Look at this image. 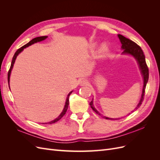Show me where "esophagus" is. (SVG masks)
<instances>
[{
    "instance_id": "obj_1",
    "label": "esophagus",
    "mask_w": 160,
    "mask_h": 160,
    "mask_svg": "<svg viewBox=\"0 0 160 160\" xmlns=\"http://www.w3.org/2000/svg\"><path fill=\"white\" fill-rule=\"evenodd\" d=\"M80 83H81V85H86L88 84V80H86V79H83L82 81H81Z\"/></svg>"
}]
</instances>
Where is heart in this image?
I'll list each match as a JSON object with an SVG mask.
<instances>
[{
	"label": "heart",
	"instance_id": "obj_1",
	"mask_svg": "<svg viewBox=\"0 0 160 160\" xmlns=\"http://www.w3.org/2000/svg\"><path fill=\"white\" fill-rule=\"evenodd\" d=\"M99 50H100V52H101L105 53V52H107V51H108V46L106 45L105 44H103L101 46Z\"/></svg>",
	"mask_w": 160,
	"mask_h": 160
}]
</instances>
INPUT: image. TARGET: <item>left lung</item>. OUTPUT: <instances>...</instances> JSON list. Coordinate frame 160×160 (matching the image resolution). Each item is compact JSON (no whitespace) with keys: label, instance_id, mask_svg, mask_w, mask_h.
I'll use <instances>...</instances> for the list:
<instances>
[{"label":"left lung","instance_id":"left-lung-1","mask_svg":"<svg viewBox=\"0 0 160 160\" xmlns=\"http://www.w3.org/2000/svg\"><path fill=\"white\" fill-rule=\"evenodd\" d=\"M118 37L119 38L121 42H122V49H123V51L122 53L123 54L132 55L135 58V59H136V60L138 62V64L139 65V68H140V69H141L142 74L143 77V88L142 95L141 99H140V101H139V103H138L136 108L135 109H137L140 107V105H142L143 101V99H144L145 89H146V87L147 83L148 81V79H149V69H148V65L146 64V58H145V55L143 54V52L142 49V48L140 47L138 44H136L135 42L129 39V38H128L126 37H125L124 36H123L122 35H120V34H119L118 35ZM89 104H90V106L92 108V109H93L96 113L101 115L94 108V106L93 105V100L91 101ZM101 116H102L103 118H105L107 119H118L108 118L105 117V116H103V115H101Z\"/></svg>","mask_w":160,"mask_h":160}]
</instances>
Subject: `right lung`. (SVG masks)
<instances>
[{"instance_id": "1", "label": "right lung", "mask_w": 160, "mask_h": 160, "mask_svg": "<svg viewBox=\"0 0 160 160\" xmlns=\"http://www.w3.org/2000/svg\"><path fill=\"white\" fill-rule=\"evenodd\" d=\"M46 38H47V36H42V37H36V38H33V39H32L31 41H29L28 43H27L26 45H25L24 46H22V47H21L20 49H18L16 51V52L14 53V56H13V57H12V62H11V67H10V69H9V71H8V83H9V81H10L11 72V70H12V69L13 65H14V61H15V59H16V58H17V55H18L19 54V53H20L24 49H25V48H26V47H28V46H30V45L34 44V43H35V42H40V41H41L45 40ZM72 91H71L70 93H69L68 96H67V100H66L65 105V107H64V109H63V110H62V113L60 114V115L59 116V117H58L57 118H56L55 120L52 121V122H49V123H45H45H46V124H47V123H48V124L54 123L58 122V121H59V119H61L62 117H63V115L66 113V111H67V108H68L69 102V95H71V93H72ZM43 124H44V123H43Z\"/></svg>"}]
</instances>
